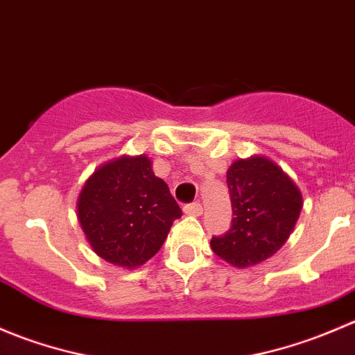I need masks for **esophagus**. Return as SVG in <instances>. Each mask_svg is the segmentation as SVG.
Here are the masks:
<instances>
[{
  "label": "esophagus",
  "instance_id": "obj_1",
  "mask_svg": "<svg viewBox=\"0 0 355 355\" xmlns=\"http://www.w3.org/2000/svg\"><path fill=\"white\" fill-rule=\"evenodd\" d=\"M184 213L191 214V216H199L202 213V204L200 202H191L187 206H184Z\"/></svg>",
  "mask_w": 355,
  "mask_h": 355
}]
</instances>
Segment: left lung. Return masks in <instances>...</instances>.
I'll return each instance as SVG.
<instances>
[{"instance_id": "obj_1", "label": "left lung", "mask_w": 355, "mask_h": 355, "mask_svg": "<svg viewBox=\"0 0 355 355\" xmlns=\"http://www.w3.org/2000/svg\"><path fill=\"white\" fill-rule=\"evenodd\" d=\"M227 184L232 227L213 237L211 249L232 266H254L287 242L302 209V194L292 178L264 156L232 163Z\"/></svg>"}]
</instances>
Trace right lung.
I'll return each mask as SVG.
<instances>
[{"label":"right lung","instance_id":"1","mask_svg":"<svg viewBox=\"0 0 355 355\" xmlns=\"http://www.w3.org/2000/svg\"><path fill=\"white\" fill-rule=\"evenodd\" d=\"M77 216L92 250L121 268L151 259L182 209L148 156H121L99 166L82 187Z\"/></svg>","mask_w":355,"mask_h":355}]
</instances>
